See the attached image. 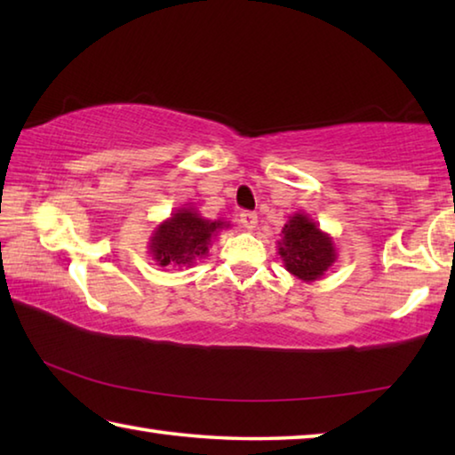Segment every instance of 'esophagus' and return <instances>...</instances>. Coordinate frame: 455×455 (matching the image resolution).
Returning a JSON list of instances; mask_svg holds the SVG:
<instances>
[{
	"mask_svg": "<svg viewBox=\"0 0 455 455\" xmlns=\"http://www.w3.org/2000/svg\"><path fill=\"white\" fill-rule=\"evenodd\" d=\"M241 225L246 230H252V228L257 227V214L255 212H249V211L241 212Z\"/></svg>",
	"mask_w": 455,
	"mask_h": 455,
	"instance_id": "esophagus-1",
	"label": "esophagus"
}]
</instances>
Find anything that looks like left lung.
Segmentation results:
<instances>
[{
  "label": "left lung",
  "mask_w": 455,
  "mask_h": 455,
  "mask_svg": "<svg viewBox=\"0 0 455 455\" xmlns=\"http://www.w3.org/2000/svg\"><path fill=\"white\" fill-rule=\"evenodd\" d=\"M279 255L287 271L299 281L315 283L337 260L333 236L321 230L309 214L295 212L283 227Z\"/></svg>",
  "instance_id": "obj_1"
}]
</instances>
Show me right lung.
<instances>
[{
	"label": "right lung",
	"mask_w": 455,
	"mask_h": 455,
	"mask_svg": "<svg viewBox=\"0 0 455 455\" xmlns=\"http://www.w3.org/2000/svg\"><path fill=\"white\" fill-rule=\"evenodd\" d=\"M222 228H228L227 220H209L192 204H184L152 230L148 255L160 267H190L206 257Z\"/></svg>",
	"instance_id": "1"
}]
</instances>
